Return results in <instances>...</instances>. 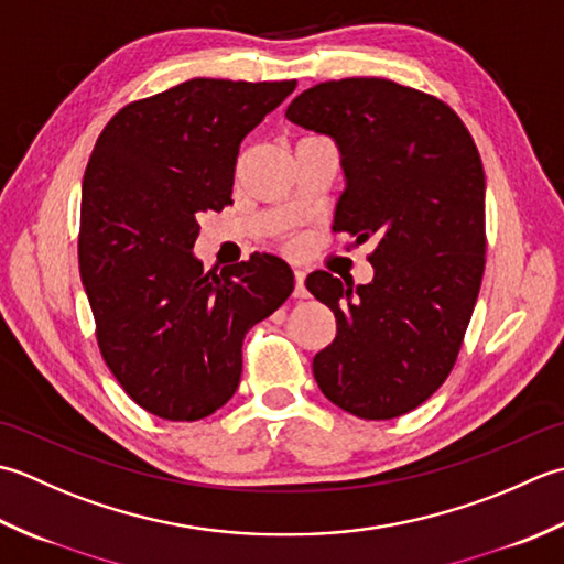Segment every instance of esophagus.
<instances>
[{"instance_id":"1","label":"esophagus","mask_w":564,"mask_h":564,"mask_svg":"<svg viewBox=\"0 0 564 564\" xmlns=\"http://www.w3.org/2000/svg\"><path fill=\"white\" fill-rule=\"evenodd\" d=\"M304 280H306V272L304 270H294V296L296 299H306L308 296V290H306V284H304Z\"/></svg>"}]
</instances>
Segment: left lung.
Instances as JSON below:
<instances>
[{
  "mask_svg": "<svg viewBox=\"0 0 564 564\" xmlns=\"http://www.w3.org/2000/svg\"><path fill=\"white\" fill-rule=\"evenodd\" d=\"M284 117L338 145L346 189L333 231L377 238L370 284L306 278L338 328L314 377L352 416L397 419L451 375L477 302L487 250L477 145L441 99L382 77L314 85Z\"/></svg>",
  "mask_w": 564,
  "mask_h": 564,
  "instance_id": "8db88e82",
  "label": "left lung"
}]
</instances>
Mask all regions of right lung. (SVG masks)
<instances>
[{
    "label": "right lung",
    "mask_w": 564,
    "mask_h": 564,
    "mask_svg": "<svg viewBox=\"0 0 564 564\" xmlns=\"http://www.w3.org/2000/svg\"><path fill=\"white\" fill-rule=\"evenodd\" d=\"M296 79L194 77L126 105L89 155L79 278L99 350L123 392L167 421H199L236 394L246 333L286 302L278 256L204 272L197 216L231 204L243 138Z\"/></svg>",
    "instance_id": "1"
}]
</instances>
